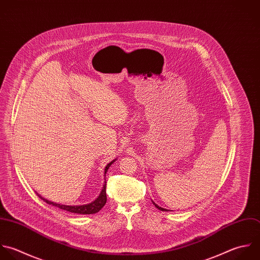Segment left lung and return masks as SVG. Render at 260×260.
Wrapping results in <instances>:
<instances>
[{
	"instance_id": "obj_1",
	"label": "left lung",
	"mask_w": 260,
	"mask_h": 260,
	"mask_svg": "<svg viewBox=\"0 0 260 260\" xmlns=\"http://www.w3.org/2000/svg\"><path fill=\"white\" fill-rule=\"evenodd\" d=\"M153 204H154V205H155V207H156V208H157V209H158V210H160V211H163V212H166V211H167V210H166V209H163V208H161V207H159V206H157V205H156V204H155V203H153Z\"/></svg>"
}]
</instances>
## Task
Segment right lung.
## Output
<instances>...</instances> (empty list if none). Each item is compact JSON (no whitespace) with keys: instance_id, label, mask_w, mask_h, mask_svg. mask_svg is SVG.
I'll return each instance as SVG.
<instances>
[{"instance_id":"right-lung-1","label":"right lung","mask_w":260,"mask_h":260,"mask_svg":"<svg viewBox=\"0 0 260 260\" xmlns=\"http://www.w3.org/2000/svg\"><path fill=\"white\" fill-rule=\"evenodd\" d=\"M115 160H113L112 162H110L109 164H107V166L105 167V173L107 172L109 166L114 162ZM41 200H43L46 204L48 205H52L60 210H63V211H67V212H70V213H74V214H81V215H91V214H96L98 213L103 207L104 205L106 204V201H107V198H106V182L105 184L103 185V189L101 191V193L99 194V197L94 201L92 202L91 204H88V205H83V206H64V205H59V204H55V203H52V202H49L47 200H44L42 199L39 194H37Z\"/></svg>"}]
</instances>
